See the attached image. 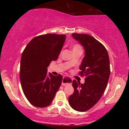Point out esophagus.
<instances>
[{"label": "esophagus", "mask_w": 129, "mask_h": 129, "mask_svg": "<svg viewBox=\"0 0 129 129\" xmlns=\"http://www.w3.org/2000/svg\"><path fill=\"white\" fill-rule=\"evenodd\" d=\"M72 80L70 79V78H67V77H65V78H63L62 81V85L63 86H66V85H68L69 84H72Z\"/></svg>", "instance_id": "esophagus-1"}]
</instances>
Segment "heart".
I'll list each match as a JSON object with an SVG mask.
<instances>
[{"instance_id": "obj_1", "label": "heart", "mask_w": 129, "mask_h": 129, "mask_svg": "<svg viewBox=\"0 0 129 129\" xmlns=\"http://www.w3.org/2000/svg\"><path fill=\"white\" fill-rule=\"evenodd\" d=\"M80 49H82V48H81V45H79V44H75V45L73 46V50H80Z\"/></svg>"}]
</instances>
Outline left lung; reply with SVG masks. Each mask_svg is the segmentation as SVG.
Masks as SVG:
<instances>
[{"mask_svg":"<svg viewBox=\"0 0 129 129\" xmlns=\"http://www.w3.org/2000/svg\"><path fill=\"white\" fill-rule=\"evenodd\" d=\"M85 50L79 74L85 76V82L73 80L74 92L69 98L70 106L78 112H85L93 107L100 100L107 87L110 73L108 52L101 43L86 34L73 33Z\"/></svg>","mask_w":129,"mask_h":129,"instance_id":"1","label":"left lung"}]
</instances>
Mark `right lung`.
<instances>
[{"mask_svg": "<svg viewBox=\"0 0 129 129\" xmlns=\"http://www.w3.org/2000/svg\"><path fill=\"white\" fill-rule=\"evenodd\" d=\"M66 38L65 35H40L31 39L22 53L20 83L26 99L35 107L49 106L60 86L62 75L48 74L47 67L57 59Z\"/></svg>", "mask_w": 129, "mask_h": 129, "instance_id": "obj_1", "label": "right lung"}]
</instances>
